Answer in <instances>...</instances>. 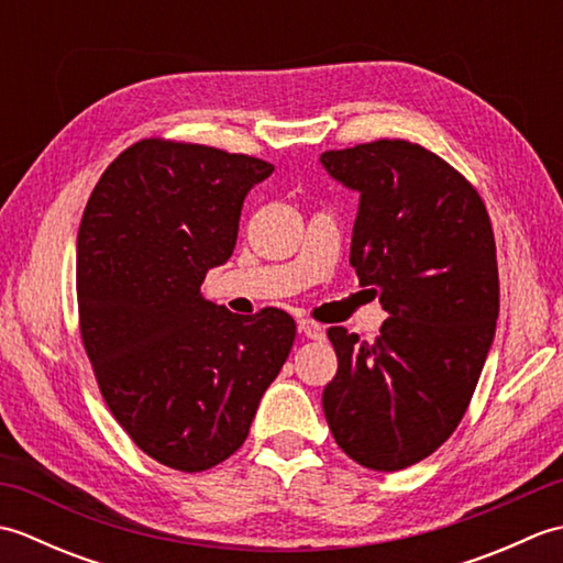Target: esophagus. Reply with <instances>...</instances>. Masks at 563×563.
<instances>
[{
	"mask_svg": "<svg viewBox=\"0 0 563 563\" xmlns=\"http://www.w3.org/2000/svg\"><path fill=\"white\" fill-rule=\"evenodd\" d=\"M297 329H300L302 336L312 339V341H321V339L327 336L324 327L317 324V321H312V319H300V321H297Z\"/></svg>",
	"mask_w": 563,
	"mask_h": 563,
	"instance_id": "34e87169",
	"label": "esophagus"
}]
</instances>
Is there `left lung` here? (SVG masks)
<instances>
[{
  "instance_id": "8db88e82",
  "label": "left lung",
  "mask_w": 563,
  "mask_h": 563,
  "mask_svg": "<svg viewBox=\"0 0 563 563\" xmlns=\"http://www.w3.org/2000/svg\"><path fill=\"white\" fill-rule=\"evenodd\" d=\"M319 162L361 196L351 266L389 314L373 343L329 329L339 373L321 404L351 460L399 472L454 433L492 351V222L462 174L406 140L331 150Z\"/></svg>"
}]
</instances>
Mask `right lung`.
Returning <instances> with one entry per match:
<instances>
[{"mask_svg": "<svg viewBox=\"0 0 563 563\" xmlns=\"http://www.w3.org/2000/svg\"><path fill=\"white\" fill-rule=\"evenodd\" d=\"M273 164L142 140L99 178L77 234L81 341L115 421L150 457L202 472L244 445L295 341L280 309L239 317L200 292L232 256Z\"/></svg>", "mask_w": 563, "mask_h": 563, "instance_id": "add662e5", "label": "right lung"}]
</instances>
